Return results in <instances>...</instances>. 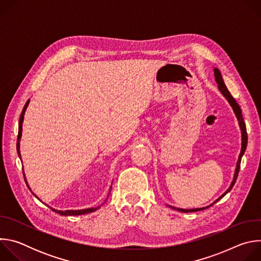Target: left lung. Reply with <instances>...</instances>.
Here are the masks:
<instances>
[{
    "label": "left lung",
    "mask_w": 261,
    "mask_h": 261,
    "mask_svg": "<svg viewBox=\"0 0 261 261\" xmlns=\"http://www.w3.org/2000/svg\"><path fill=\"white\" fill-rule=\"evenodd\" d=\"M214 74H215V80H216V83L218 84V90L220 91V93L223 95V97H224L229 105L231 106L233 113L238 119V122H239V126H240V130H241V134H242V147H241V153L239 155V159H238V162H237V166H236V169H234V173H233V178L230 182V186L228 187V189L223 193L220 197H218L214 202H212L210 205H206V206H203V207H197V208H178V207H174V206H171V205H168L166 204L167 206H169L170 208L172 210H176L178 212H181V213H192V212H198V211H203L205 208H208L210 206H212L213 204H215L218 200H220L222 197H224L233 187V185L237 180V177H238V174H239V171H240V166H241V161H242V157L243 155L245 154V151L247 148V143H248V135H247V129H246V124L244 122V119H243V115H242V110L239 106V104L237 103V101L234 100V98L231 96V94L229 93V91L227 90L225 84H224V81H223V77L221 75V72L218 68H214Z\"/></svg>",
    "instance_id": "8db88e82"
}]
</instances>
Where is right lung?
<instances>
[{"instance_id": "right-lung-1", "label": "right lung", "mask_w": 261, "mask_h": 261, "mask_svg": "<svg viewBox=\"0 0 261 261\" xmlns=\"http://www.w3.org/2000/svg\"><path fill=\"white\" fill-rule=\"evenodd\" d=\"M29 103H30V100H28L27 101V103H25V105H24V107H23V109H22V111H21V115H20V118H19V124H18V136H17V143H16V150H17V154H18V157L20 158V160H21V155H20V138H21V133H22V123H23V117H24V114H25V110H27V107L29 106ZM23 176H24V179H25V182H27V185H28V188L31 190V188H30V186H29V184H28V181H27V178H25V174H24V172H23ZM110 191H111V186H110V189H109V192H108V195H107V197L109 196V194H110ZM31 192H32V190H31ZM33 193V192H32ZM34 194V193H33ZM35 195V194H34ZM36 196V195H35ZM37 197V196H36ZM38 198V197H37ZM39 199V198H38ZM107 199V198H106ZM106 199L104 200V202L106 201ZM40 200V199H39ZM41 201V200H40ZM103 202V203H104ZM102 203V204H103ZM101 204V205H102ZM47 205V204H46ZM101 205H99V206H96V207H89V208H85V210H66V211H60V210H56V208H54V207H51V206H49V205H47V206H49V208L50 210H53L54 212H56V213H58V214H60V215H62V216H80V215H85V214H89V213H92V212H95V211H97Z\"/></svg>"}]
</instances>
